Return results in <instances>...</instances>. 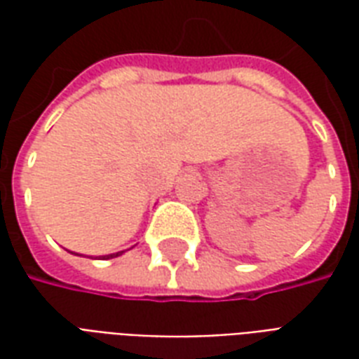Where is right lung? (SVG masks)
I'll use <instances>...</instances> for the list:
<instances>
[{"instance_id":"add662e5","label":"right lung","mask_w":359,"mask_h":359,"mask_svg":"<svg viewBox=\"0 0 359 359\" xmlns=\"http://www.w3.org/2000/svg\"><path fill=\"white\" fill-rule=\"evenodd\" d=\"M121 254H125V252H115V254H109V256H100L102 259H111V257H118Z\"/></svg>"}]
</instances>
